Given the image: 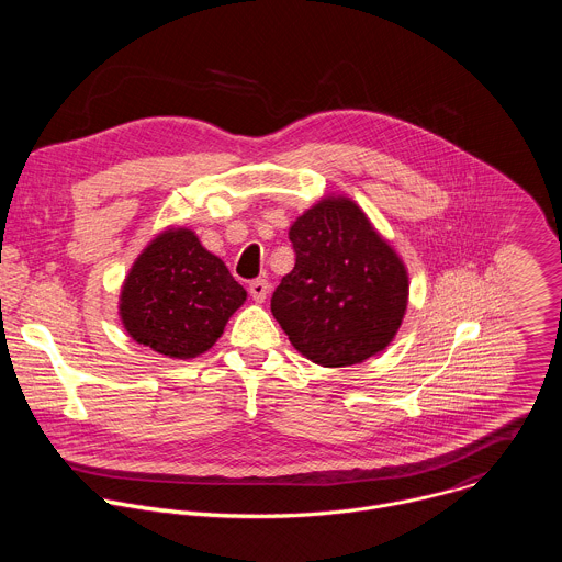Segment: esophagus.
I'll list each match as a JSON object with an SVG mask.
<instances>
[{"mask_svg":"<svg viewBox=\"0 0 562 562\" xmlns=\"http://www.w3.org/2000/svg\"><path fill=\"white\" fill-rule=\"evenodd\" d=\"M269 289H271V284L267 282V280H254L251 284H249V293L254 295V300L256 302H265L267 300V295H269Z\"/></svg>","mask_w":562,"mask_h":562,"instance_id":"1","label":"esophagus"}]
</instances>
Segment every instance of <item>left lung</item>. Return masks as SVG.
Instances as JSON below:
<instances>
[{
    "instance_id": "left-lung-1",
    "label": "left lung",
    "mask_w": 562,
    "mask_h": 562,
    "mask_svg": "<svg viewBox=\"0 0 562 562\" xmlns=\"http://www.w3.org/2000/svg\"><path fill=\"white\" fill-rule=\"evenodd\" d=\"M289 239L295 267L271 297L291 345L323 367L380 353L403 323L407 269L349 198H325L302 213Z\"/></svg>"
}]
</instances>
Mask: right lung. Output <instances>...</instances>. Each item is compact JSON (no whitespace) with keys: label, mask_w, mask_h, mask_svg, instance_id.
Returning <instances> with one entry per match:
<instances>
[{"label":"right lung","mask_w":562,"mask_h":562,"mask_svg":"<svg viewBox=\"0 0 562 562\" xmlns=\"http://www.w3.org/2000/svg\"><path fill=\"white\" fill-rule=\"evenodd\" d=\"M247 291L193 231L169 228L139 254L120 295L128 336L167 358L209 351Z\"/></svg>","instance_id":"add662e5"}]
</instances>
